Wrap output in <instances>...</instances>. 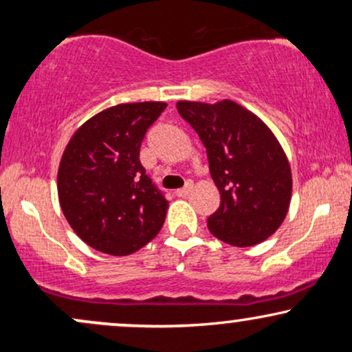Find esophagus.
Segmentation results:
<instances>
[{
  "label": "esophagus",
  "mask_w": 352,
  "mask_h": 352,
  "mask_svg": "<svg viewBox=\"0 0 352 352\" xmlns=\"http://www.w3.org/2000/svg\"><path fill=\"white\" fill-rule=\"evenodd\" d=\"M190 192H192V184H187V185H185L184 188H179V190H177L175 195H177V197H187Z\"/></svg>",
  "instance_id": "34e87169"
}]
</instances>
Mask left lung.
Wrapping results in <instances>:
<instances>
[{
	"instance_id": "8db88e82",
	"label": "left lung",
	"mask_w": 352,
	"mask_h": 352,
	"mask_svg": "<svg viewBox=\"0 0 352 352\" xmlns=\"http://www.w3.org/2000/svg\"><path fill=\"white\" fill-rule=\"evenodd\" d=\"M177 111L207 148L220 207L207 225L225 243L253 246L272 236L292 201V167L263 120L233 100H179Z\"/></svg>"
}]
</instances>
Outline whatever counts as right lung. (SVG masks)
Segmentation results:
<instances>
[{
  "mask_svg": "<svg viewBox=\"0 0 352 352\" xmlns=\"http://www.w3.org/2000/svg\"><path fill=\"white\" fill-rule=\"evenodd\" d=\"M165 102L119 104L84 122L60 159L58 195L67 223L98 252L135 253L162 228L168 201L139 159Z\"/></svg>",
  "mask_w": 352,
  "mask_h": 352,
  "instance_id": "right-lung-1",
  "label": "right lung"
}]
</instances>
